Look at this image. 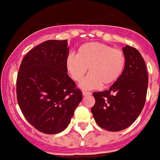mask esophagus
Listing matches in <instances>:
<instances>
[{"label": "esophagus", "mask_w": 160, "mask_h": 160, "mask_svg": "<svg viewBox=\"0 0 160 160\" xmlns=\"http://www.w3.org/2000/svg\"><path fill=\"white\" fill-rule=\"evenodd\" d=\"M82 95L84 96H90V95H92V92H82Z\"/></svg>", "instance_id": "esophagus-1"}]
</instances>
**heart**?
I'll use <instances>...</instances> for the list:
<instances>
[{
    "label": "heart",
    "instance_id": "b5f03b06",
    "mask_svg": "<svg viewBox=\"0 0 160 160\" xmlns=\"http://www.w3.org/2000/svg\"><path fill=\"white\" fill-rule=\"evenodd\" d=\"M124 53L101 42H88L82 45L77 55H68L65 65L75 82H81L88 68L90 74L80 84L83 90H93L109 86L120 78L124 70Z\"/></svg>",
    "mask_w": 160,
    "mask_h": 160
}]
</instances>
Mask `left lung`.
<instances>
[{"label":"left lung","instance_id":"1","mask_svg":"<svg viewBox=\"0 0 160 160\" xmlns=\"http://www.w3.org/2000/svg\"><path fill=\"white\" fill-rule=\"evenodd\" d=\"M122 52L126 64L120 78L109 90L93 93L95 121L110 132L122 131L135 122L143 109L148 88V74L141 53L128 45Z\"/></svg>","mask_w":160,"mask_h":160}]
</instances>
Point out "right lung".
Instances as JSON below:
<instances>
[{"label": "right lung", "instance_id": "add662e5", "mask_svg": "<svg viewBox=\"0 0 160 160\" xmlns=\"http://www.w3.org/2000/svg\"><path fill=\"white\" fill-rule=\"evenodd\" d=\"M68 41L49 40L25 55L17 77V100L25 118L46 134L67 128L82 93L68 75Z\"/></svg>", "mask_w": 160, "mask_h": 160}]
</instances>
